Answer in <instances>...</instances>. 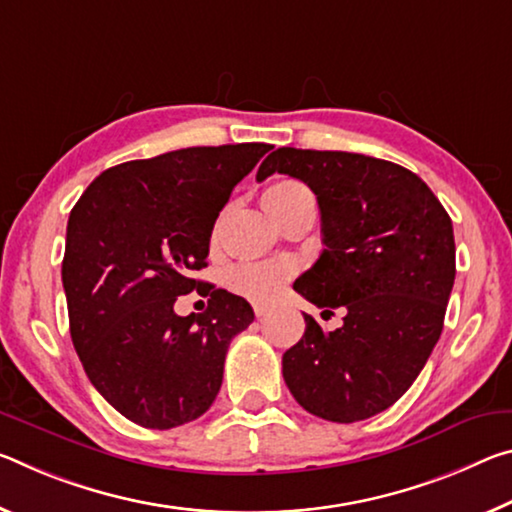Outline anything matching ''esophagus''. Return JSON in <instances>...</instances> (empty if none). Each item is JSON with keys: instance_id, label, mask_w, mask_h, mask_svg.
<instances>
[{"instance_id": "1", "label": "esophagus", "mask_w": 512, "mask_h": 512, "mask_svg": "<svg viewBox=\"0 0 512 512\" xmlns=\"http://www.w3.org/2000/svg\"><path fill=\"white\" fill-rule=\"evenodd\" d=\"M253 310H255V314H257V316H266V314H269L271 307L266 305V303H255V305H253Z\"/></svg>"}]
</instances>
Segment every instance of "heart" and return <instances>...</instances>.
I'll list each match as a JSON object with an SVG mask.
<instances>
[{"instance_id":"heart-1","label":"heart","mask_w":512,"mask_h":512,"mask_svg":"<svg viewBox=\"0 0 512 512\" xmlns=\"http://www.w3.org/2000/svg\"><path fill=\"white\" fill-rule=\"evenodd\" d=\"M305 191V186L296 180L273 182L271 186H266V191L262 193V205L266 207V212L273 216L275 212H280L289 200H294ZM287 275L289 264L280 262V259H269V262H246L234 266L230 275H227V285L246 298L269 300L275 291L285 285Z\"/></svg>"}]
</instances>
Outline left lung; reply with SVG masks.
<instances>
[{
    "mask_svg": "<svg viewBox=\"0 0 512 512\" xmlns=\"http://www.w3.org/2000/svg\"><path fill=\"white\" fill-rule=\"evenodd\" d=\"M305 182L321 209L323 253L294 289L344 326L305 335L282 355V376L312 415L353 424L387 410L424 369L442 335L456 280L446 209L412 170L355 152L278 148L257 180Z\"/></svg>",
    "mask_w": 512,
    "mask_h": 512,
    "instance_id": "8db88e82",
    "label": "left lung"
}]
</instances>
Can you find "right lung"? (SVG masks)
Returning a JSON list of instances; mask_svg holds the SVG:
<instances>
[{"label":"right lung","mask_w":512,"mask_h":512,"mask_svg":"<svg viewBox=\"0 0 512 512\" xmlns=\"http://www.w3.org/2000/svg\"><path fill=\"white\" fill-rule=\"evenodd\" d=\"M269 143L184 148L104 170L72 207L63 255L70 337L93 387L143 428L182 426L214 403L232 337L253 323L246 298L200 289L218 214ZM205 294V296H207Z\"/></svg>","instance_id":"add662e5"}]
</instances>
